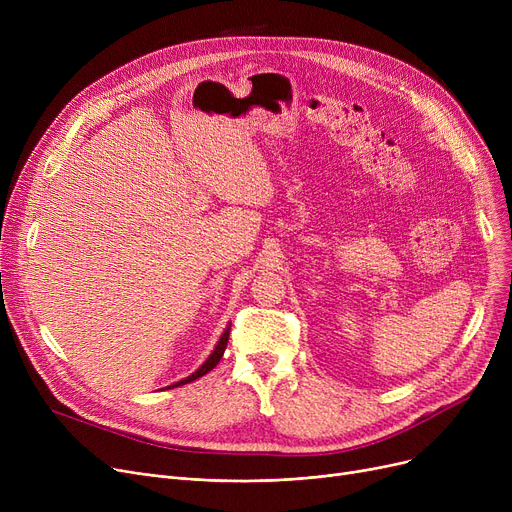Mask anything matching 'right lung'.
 I'll use <instances>...</instances> for the list:
<instances>
[{"mask_svg":"<svg viewBox=\"0 0 512 512\" xmlns=\"http://www.w3.org/2000/svg\"><path fill=\"white\" fill-rule=\"evenodd\" d=\"M228 336H230V326L224 330V334H222V338L218 340V344H215V348H213V353L207 357V361L195 371V373H191L188 375V378H184V380H180V382H176V384H172V386H168V390L170 388H178V386H184V384H188V382H195L197 378H201V375H205L207 371H211L215 365L220 363V359H222V355H224V351H226V346H228Z\"/></svg>","mask_w":512,"mask_h":512,"instance_id":"add662e5","label":"right lung"}]
</instances>
